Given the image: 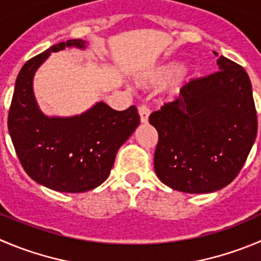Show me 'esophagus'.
<instances>
[{
	"mask_svg": "<svg viewBox=\"0 0 261 261\" xmlns=\"http://www.w3.org/2000/svg\"><path fill=\"white\" fill-rule=\"evenodd\" d=\"M138 113H140V119L142 123H147L148 121V115H150V109L146 105H141L138 108Z\"/></svg>",
	"mask_w": 261,
	"mask_h": 261,
	"instance_id": "34e87169",
	"label": "esophagus"
}]
</instances>
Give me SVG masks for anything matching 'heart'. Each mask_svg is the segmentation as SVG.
<instances>
[{
  "instance_id": "b5f03b06",
  "label": "heart",
  "mask_w": 261,
  "mask_h": 261,
  "mask_svg": "<svg viewBox=\"0 0 261 261\" xmlns=\"http://www.w3.org/2000/svg\"><path fill=\"white\" fill-rule=\"evenodd\" d=\"M182 66L177 63H169L166 65L159 68L155 73L151 74L143 83L148 84V86H158V84L166 83L172 78H174L178 73L180 71Z\"/></svg>"
}]
</instances>
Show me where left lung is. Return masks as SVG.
<instances>
[{"label": "left lung", "instance_id": "left-lung-1", "mask_svg": "<svg viewBox=\"0 0 261 261\" xmlns=\"http://www.w3.org/2000/svg\"><path fill=\"white\" fill-rule=\"evenodd\" d=\"M217 64L219 70L191 79L174 101L148 118L159 133L156 175L180 192L209 193L229 185L256 138V109L246 70L224 56Z\"/></svg>", "mask_w": 261, "mask_h": 261}]
</instances>
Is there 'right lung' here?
Segmentation results:
<instances>
[{"instance_id": "1", "label": "right lung", "mask_w": 261, "mask_h": 261, "mask_svg": "<svg viewBox=\"0 0 261 261\" xmlns=\"http://www.w3.org/2000/svg\"><path fill=\"white\" fill-rule=\"evenodd\" d=\"M82 39L49 47L27 61L16 78L7 126L27 174L59 192L81 193L108 179L120 146L140 124L136 106L116 111L103 102L81 115L48 118L39 110L33 76L51 52L66 47L84 48Z\"/></svg>"}]
</instances>
